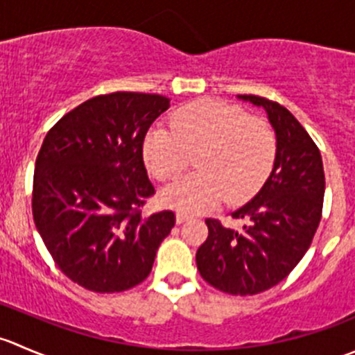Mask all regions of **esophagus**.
Wrapping results in <instances>:
<instances>
[{"label": "esophagus", "mask_w": 355, "mask_h": 355, "mask_svg": "<svg viewBox=\"0 0 355 355\" xmlns=\"http://www.w3.org/2000/svg\"><path fill=\"white\" fill-rule=\"evenodd\" d=\"M189 214H184V213H177V223L178 225H182V223H185V221L189 220Z\"/></svg>", "instance_id": "1"}]
</instances>
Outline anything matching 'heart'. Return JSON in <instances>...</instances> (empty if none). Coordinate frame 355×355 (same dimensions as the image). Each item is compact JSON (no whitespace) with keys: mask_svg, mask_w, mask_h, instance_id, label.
<instances>
[{"mask_svg":"<svg viewBox=\"0 0 355 355\" xmlns=\"http://www.w3.org/2000/svg\"><path fill=\"white\" fill-rule=\"evenodd\" d=\"M171 130L153 128L142 144L151 175L177 178L196 155V173L163 189L161 202L182 213H202L227 199L242 204L263 187L277 157L270 123L245 110L214 99H199L171 114Z\"/></svg>","mask_w":355,"mask_h":355,"instance_id":"obj_1","label":"heart"}]
</instances>
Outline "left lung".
Listing matches in <instances>:
<instances>
[{
    "mask_svg": "<svg viewBox=\"0 0 355 355\" xmlns=\"http://www.w3.org/2000/svg\"><path fill=\"white\" fill-rule=\"evenodd\" d=\"M239 99L268 113L277 134L273 171L256 198L232 213L247 221L242 230L207 218L209 234L196 263L214 288L256 295L287 278L309 249L323 211L324 171L320 149L287 108L252 94Z\"/></svg>",
    "mask_w": 355,
    "mask_h": 355,
    "instance_id": "1",
    "label": "left lung"
}]
</instances>
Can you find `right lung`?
Segmentation results:
<instances>
[{
	"instance_id": "obj_1",
	"label": "right lung",
	"mask_w": 355,
	"mask_h": 355,
	"mask_svg": "<svg viewBox=\"0 0 355 355\" xmlns=\"http://www.w3.org/2000/svg\"><path fill=\"white\" fill-rule=\"evenodd\" d=\"M170 99L111 92L87 99L46 134L34 170V223L60 270L80 287L123 292L149 277L173 211L142 216L155 194L142 157Z\"/></svg>"
}]
</instances>
